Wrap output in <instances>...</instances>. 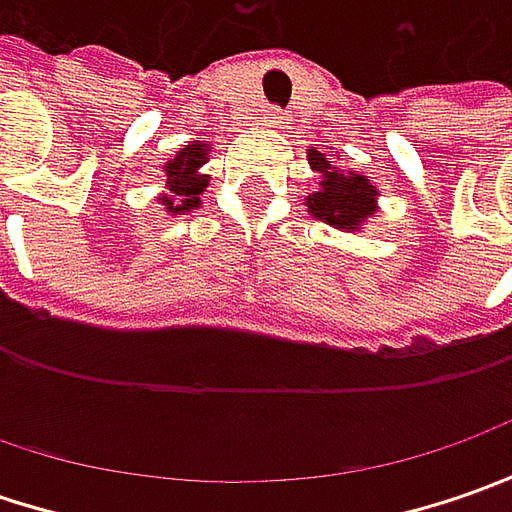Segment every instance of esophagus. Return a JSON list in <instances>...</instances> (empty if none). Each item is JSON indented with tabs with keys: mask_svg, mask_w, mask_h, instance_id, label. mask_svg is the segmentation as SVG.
<instances>
[{
	"mask_svg": "<svg viewBox=\"0 0 512 512\" xmlns=\"http://www.w3.org/2000/svg\"><path fill=\"white\" fill-rule=\"evenodd\" d=\"M265 119L267 125H282L285 122V113H282V108H267Z\"/></svg>",
	"mask_w": 512,
	"mask_h": 512,
	"instance_id": "obj_1",
	"label": "esophagus"
}]
</instances>
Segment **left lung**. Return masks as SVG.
I'll list each match as a JSON object with an SVG mask.
<instances>
[{
	"label": "left lung",
	"mask_w": 512,
	"mask_h": 512,
	"mask_svg": "<svg viewBox=\"0 0 512 512\" xmlns=\"http://www.w3.org/2000/svg\"><path fill=\"white\" fill-rule=\"evenodd\" d=\"M307 162L322 176L319 187L307 196L310 216L350 233L359 230V225H364L376 213L379 190L359 170H342L339 165H333L327 153L319 150H310Z\"/></svg>",
	"instance_id": "obj_1"
}]
</instances>
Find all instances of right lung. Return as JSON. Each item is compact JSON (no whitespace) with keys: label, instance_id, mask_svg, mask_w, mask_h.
<instances>
[{"label":"right lung","instance_id":"right-lung-1","mask_svg":"<svg viewBox=\"0 0 512 512\" xmlns=\"http://www.w3.org/2000/svg\"><path fill=\"white\" fill-rule=\"evenodd\" d=\"M207 162V145L202 142H193V145H185L179 150L168 165H165V173H168V190L170 196H162V205L168 210L170 216L176 213H190L196 207L202 205V190L207 187V176L199 173V168Z\"/></svg>","mask_w":512,"mask_h":512}]
</instances>
